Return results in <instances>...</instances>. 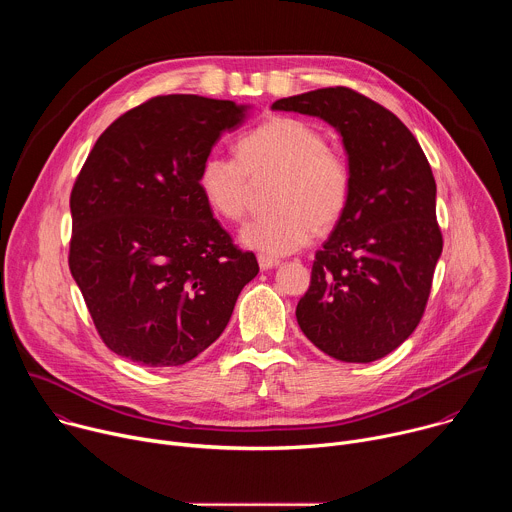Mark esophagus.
I'll return each mask as SVG.
<instances>
[{
    "label": "esophagus",
    "instance_id": "34e87169",
    "mask_svg": "<svg viewBox=\"0 0 512 512\" xmlns=\"http://www.w3.org/2000/svg\"><path fill=\"white\" fill-rule=\"evenodd\" d=\"M257 261H259V267H261L263 271L273 269V267H277V265H279V259H273V257H267V255H259V257H257Z\"/></svg>",
    "mask_w": 512,
    "mask_h": 512
}]
</instances>
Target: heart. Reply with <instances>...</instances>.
I'll use <instances>...</instances> for the list:
<instances>
[{
    "label": "heart",
    "mask_w": 512,
    "mask_h": 512,
    "mask_svg": "<svg viewBox=\"0 0 512 512\" xmlns=\"http://www.w3.org/2000/svg\"><path fill=\"white\" fill-rule=\"evenodd\" d=\"M237 158L210 152L196 174L198 190L214 214L241 221L251 180L277 176L275 210L249 221L239 241L267 257L306 247L316 229L332 227L348 206L352 170L346 156L326 145L324 133L298 117H273L241 137Z\"/></svg>",
    "instance_id": "heart-1"
}]
</instances>
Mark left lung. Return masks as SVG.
<instances>
[{
    "instance_id": "1",
    "label": "left lung",
    "mask_w": 512,
    "mask_h": 512,
    "mask_svg": "<svg viewBox=\"0 0 512 512\" xmlns=\"http://www.w3.org/2000/svg\"><path fill=\"white\" fill-rule=\"evenodd\" d=\"M271 109L332 125L352 170L348 206L316 253L298 324L336 360L383 358L417 328L444 247L429 162L397 115L352 89H318Z\"/></svg>"
}]
</instances>
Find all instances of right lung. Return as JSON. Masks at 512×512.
I'll return each mask as SVG.
<instances>
[{"instance_id":"1","label":"right lung","mask_w":512,"mask_h":512,"mask_svg":"<svg viewBox=\"0 0 512 512\" xmlns=\"http://www.w3.org/2000/svg\"><path fill=\"white\" fill-rule=\"evenodd\" d=\"M249 105L164 95L115 119L70 194L68 265L95 328L119 356L180 367L227 328L259 273L204 202L196 174Z\"/></svg>"}]
</instances>
